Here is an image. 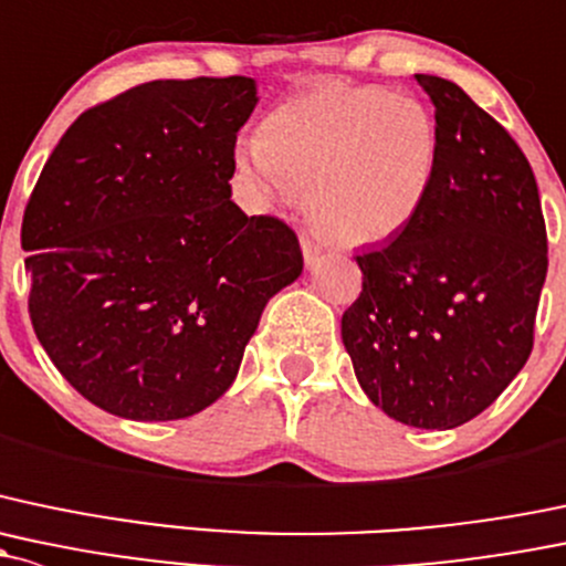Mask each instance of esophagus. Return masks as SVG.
Wrapping results in <instances>:
<instances>
[{"label":"esophagus","instance_id":"1","mask_svg":"<svg viewBox=\"0 0 566 566\" xmlns=\"http://www.w3.org/2000/svg\"><path fill=\"white\" fill-rule=\"evenodd\" d=\"M301 247H303V260H306V268L317 265L319 258H323V243L312 241V238H303Z\"/></svg>","mask_w":566,"mask_h":566}]
</instances>
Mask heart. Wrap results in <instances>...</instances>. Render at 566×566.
<instances>
[{
	"label": "heart",
	"mask_w": 566,
	"mask_h": 566,
	"mask_svg": "<svg viewBox=\"0 0 566 566\" xmlns=\"http://www.w3.org/2000/svg\"><path fill=\"white\" fill-rule=\"evenodd\" d=\"M437 159V124L420 99L344 83L284 99L238 151L265 200L306 198L314 228L344 247L401 235L423 211Z\"/></svg>",
	"instance_id": "heart-1"
}]
</instances>
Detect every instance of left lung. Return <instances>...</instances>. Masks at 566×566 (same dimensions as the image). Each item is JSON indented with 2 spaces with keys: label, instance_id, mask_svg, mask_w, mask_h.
Instances as JSON below:
<instances>
[{
  "label": "left lung",
  "instance_id": "8db88e82",
  "mask_svg": "<svg viewBox=\"0 0 566 566\" xmlns=\"http://www.w3.org/2000/svg\"><path fill=\"white\" fill-rule=\"evenodd\" d=\"M415 78L437 108V174L418 219L355 258L363 293L342 342L374 407L448 431L526 366L548 235L532 165L507 129L458 83Z\"/></svg>",
  "mask_w": 566,
  "mask_h": 566
}]
</instances>
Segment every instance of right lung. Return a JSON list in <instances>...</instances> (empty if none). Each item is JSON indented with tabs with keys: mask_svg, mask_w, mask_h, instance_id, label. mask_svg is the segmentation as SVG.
I'll return each mask as SVG.
<instances>
[{
	"mask_svg": "<svg viewBox=\"0 0 566 566\" xmlns=\"http://www.w3.org/2000/svg\"><path fill=\"white\" fill-rule=\"evenodd\" d=\"M258 83L151 81L81 113L21 224L29 317L83 398L181 420L233 385L265 303L303 271L298 238L230 200Z\"/></svg>",
	"mask_w": 566,
	"mask_h": 566,
	"instance_id": "add662e5",
	"label": "right lung"
}]
</instances>
